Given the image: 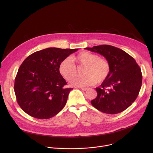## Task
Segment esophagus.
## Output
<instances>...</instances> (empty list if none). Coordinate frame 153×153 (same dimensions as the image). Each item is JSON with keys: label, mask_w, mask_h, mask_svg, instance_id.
<instances>
[{"label": "esophagus", "mask_w": 153, "mask_h": 153, "mask_svg": "<svg viewBox=\"0 0 153 153\" xmlns=\"http://www.w3.org/2000/svg\"><path fill=\"white\" fill-rule=\"evenodd\" d=\"M81 89H82L83 91H87L88 90H89L88 88H81Z\"/></svg>", "instance_id": "esophagus-1"}]
</instances>
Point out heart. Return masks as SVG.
<instances>
[{
    "mask_svg": "<svg viewBox=\"0 0 153 153\" xmlns=\"http://www.w3.org/2000/svg\"><path fill=\"white\" fill-rule=\"evenodd\" d=\"M86 66L83 73L84 77L77 78L71 82L75 87L90 86L94 83L103 82L110 73V65L105 58H100L97 55L89 53L82 52L76 56L63 60L59 65L60 74L70 82L77 75L76 66Z\"/></svg>",
    "mask_w": 153,
    "mask_h": 153,
    "instance_id": "heart-1",
    "label": "heart"
}]
</instances>
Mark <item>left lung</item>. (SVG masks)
<instances>
[{"instance_id": "8db88e82", "label": "left lung", "mask_w": 153, "mask_h": 153, "mask_svg": "<svg viewBox=\"0 0 153 153\" xmlns=\"http://www.w3.org/2000/svg\"><path fill=\"white\" fill-rule=\"evenodd\" d=\"M85 49L102 55L110 65V74L96 88L97 96L91 105L106 114L123 111L135 101L141 88L142 75L138 64L125 51L111 45Z\"/></svg>"}]
</instances>
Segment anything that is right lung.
I'll return each mask as SVG.
<instances>
[{"label": "right lung", "mask_w": 153, "mask_h": 153, "mask_svg": "<svg viewBox=\"0 0 153 153\" xmlns=\"http://www.w3.org/2000/svg\"><path fill=\"white\" fill-rule=\"evenodd\" d=\"M78 49L48 48L27 57L20 66L14 89L17 102L27 114L48 119L58 114L65 105L71 88L59 72V65Z\"/></svg>", "instance_id": "1"}]
</instances>
